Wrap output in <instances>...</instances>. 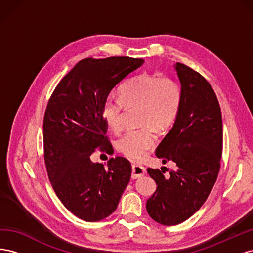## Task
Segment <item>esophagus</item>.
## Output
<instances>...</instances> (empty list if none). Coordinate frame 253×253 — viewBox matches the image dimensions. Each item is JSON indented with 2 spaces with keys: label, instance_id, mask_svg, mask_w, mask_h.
I'll use <instances>...</instances> for the list:
<instances>
[{
  "label": "esophagus",
  "instance_id": "34e87169",
  "mask_svg": "<svg viewBox=\"0 0 253 253\" xmlns=\"http://www.w3.org/2000/svg\"><path fill=\"white\" fill-rule=\"evenodd\" d=\"M145 173H147V170H145L144 167H142L140 165H137V164H134L132 166V178H134V179L139 178Z\"/></svg>",
  "mask_w": 253,
  "mask_h": 253
}]
</instances>
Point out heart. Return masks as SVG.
<instances>
[{
    "mask_svg": "<svg viewBox=\"0 0 253 253\" xmlns=\"http://www.w3.org/2000/svg\"><path fill=\"white\" fill-rule=\"evenodd\" d=\"M120 98L110 97L102 105V117L115 134L126 126V108L140 106L139 122L143 126L127 131L117 142V149L133 159H141L156 142L154 127L165 131L177 116L181 89L171 78L143 73L120 87Z\"/></svg>",
    "mask_w": 253,
    "mask_h": 253,
    "instance_id": "b5f03b06",
    "label": "heart"
}]
</instances>
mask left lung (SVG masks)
<instances>
[{"label":"left lung","mask_w":253,"mask_h":253,"mask_svg":"<svg viewBox=\"0 0 253 253\" xmlns=\"http://www.w3.org/2000/svg\"><path fill=\"white\" fill-rule=\"evenodd\" d=\"M181 103L173 127L156 150L163 164L175 169H148L157 188L147 201L149 215L157 223L174 226L200 210L217 179L223 151V120L217 97L202 75L175 63Z\"/></svg>","instance_id":"obj_1"}]
</instances>
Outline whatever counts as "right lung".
<instances>
[{
    "label": "right lung",
    "instance_id": "add662e5",
    "mask_svg": "<svg viewBox=\"0 0 253 253\" xmlns=\"http://www.w3.org/2000/svg\"><path fill=\"white\" fill-rule=\"evenodd\" d=\"M144 63L143 59L111 57L81 60L59 82L43 119L44 159L59 200L85 221L101 220L116 210L131 178L124 157L93 163L95 149L113 148L102 117L112 89Z\"/></svg>",
    "mask_w": 253,
    "mask_h": 253
}]
</instances>
